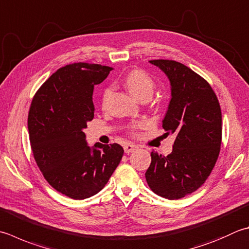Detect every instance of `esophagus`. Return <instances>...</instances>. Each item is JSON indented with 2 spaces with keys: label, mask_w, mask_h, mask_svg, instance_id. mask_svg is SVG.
Listing matches in <instances>:
<instances>
[{
  "label": "esophagus",
  "mask_w": 249,
  "mask_h": 249,
  "mask_svg": "<svg viewBox=\"0 0 249 249\" xmlns=\"http://www.w3.org/2000/svg\"><path fill=\"white\" fill-rule=\"evenodd\" d=\"M135 150H137V145L134 144V143H126V144L124 145L125 153L129 154V153H131V152H134Z\"/></svg>",
  "instance_id": "esophagus-1"
}]
</instances>
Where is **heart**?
Wrapping results in <instances>:
<instances>
[{"label": "heart", "instance_id": "obj_1", "mask_svg": "<svg viewBox=\"0 0 249 249\" xmlns=\"http://www.w3.org/2000/svg\"><path fill=\"white\" fill-rule=\"evenodd\" d=\"M125 85L127 87V89L130 91V94L135 96L138 99H144L150 98L152 96L154 89H155V83L154 80L151 77L147 72L140 69H136L130 71L125 77ZM111 89H105L104 94H102V106L106 105L107 100H108L110 96ZM145 126L144 122H137L130 126V131L133 134H136L137 129L143 128Z\"/></svg>", "mask_w": 249, "mask_h": 249}]
</instances>
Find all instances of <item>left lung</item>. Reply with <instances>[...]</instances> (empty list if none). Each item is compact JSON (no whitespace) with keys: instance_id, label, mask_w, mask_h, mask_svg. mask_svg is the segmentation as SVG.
Listing matches in <instances>:
<instances>
[{"instance_id":"left-lung-1","label":"left lung","mask_w":249,"mask_h":249,"mask_svg":"<svg viewBox=\"0 0 249 249\" xmlns=\"http://www.w3.org/2000/svg\"><path fill=\"white\" fill-rule=\"evenodd\" d=\"M150 62L170 81L172 99L163 128L176 139L167 157L151 152L145 179L158 196L178 199L196 191L215 167L222 138L221 109L209 83L187 66L167 59Z\"/></svg>"}]
</instances>
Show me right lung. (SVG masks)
<instances>
[{
    "mask_svg": "<svg viewBox=\"0 0 249 249\" xmlns=\"http://www.w3.org/2000/svg\"><path fill=\"white\" fill-rule=\"evenodd\" d=\"M111 67L75 62L58 69L34 95L28 115L36 165L51 186L73 199L98 193L120 164L118 143L90 149L83 129L94 119L92 91Z\"/></svg>",
    "mask_w": 249,
    "mask_h": 249,
    "instance_id": "obj_1",
    "label": "right lung"
}]
</instances>
